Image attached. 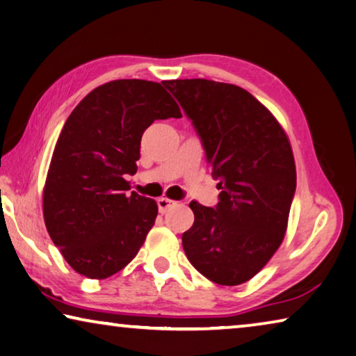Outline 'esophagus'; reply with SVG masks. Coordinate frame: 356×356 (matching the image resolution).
<instances>
[{"label":"esophagus","mask_w":356,"mask_h":356,"mask_svg":"<svg viewBox=\"0 0 356 356\" xmlns=\"http://www.w3.org/2000/svg\"><path fill=\"white\" fill-rule=\"evenodd\" d=\"M156 202H158V211H160L161 213L168 212L169 207H172L174 204H177L176 201H172V200H169V198H160Z\"/></svg>","instance_id":"obj_1"}]
</instances>
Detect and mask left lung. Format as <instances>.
I'll return each instance as SVG.
<instances>
[{"mask_svg": "<svg viewBox=\"0 0 356 356\" xmlns=\"http://www.w3.org/2000/svg\"><path fill=\"white\" fill-rule=\"evenodd\" d=\"M193 122L218 180V204L191 201L195 223L182 245L196 270L218 285L258 274L285 238L296 166L275 117L247 90L207 79L163 82Z\"/></svg>", "mask_w": 356, "mask_h": 356, "instance_id": "1", "label": "left lung"}]
</instances>
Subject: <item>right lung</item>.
<instances>
[{"label":"right lung","mask_w":356,"mask_h":356,"mask_svg":"<svg viewBox=\"0 0 356 356\" xmlns=\"http://www.w3.org/2000/svg\"><path fill=\"white\" fill-rule=\"evenodd\" d=\"M180 118L165 87L120 79L92 90L56 140L42 195L44 222L76 273L106 279L138 255L158 206L129 190L140 138L155 120Z\"/></svg>","instance_id":"1"}]
</instances>
